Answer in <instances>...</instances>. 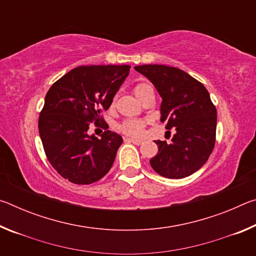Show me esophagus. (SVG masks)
I'll use <instances>...</instances> for the list:
<instances>
[{
	"label": "esophagus",
	"mask_w": 256,
	"mask_h": 256,
	"mask_svg": "<svg viewBox=\"0 0 256 256\" xmlns=\"http://www.w3.org/2000/svg\"><path fill=\"white\" fill-rule=\"evenodd\" d=\"M126 140L128 142H132V144H136V146H140L142 144V141L141 140H138V138H126Z\"/></svg>",
	"instance_id": "obj_1"
}]
</instances>
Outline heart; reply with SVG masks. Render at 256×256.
<instances>
[{
  "label": "heart",
  "instance_id": "heart-1",
  "mask_svg": "<svg viewBox=\"0 0 256 256\" xmlns=\"http://www.w3.org/2000/svg\"><path fill=\"white\" fill-rule=\"evenodd\" d=\"M152 89L149 84H138L134 88V94H136V98L140 100V99L144 96V94L148 92V90ZM146 124V120H124L123 123L120 124V131L126 134L128 136H141L142 132H144V126Z\"/></svg>",
  "mask_w": 256,
  "mask_h": 256
}]
</instances>
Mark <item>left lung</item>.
Listing matches in <instances>:
<instances>
[{"label":"left lung","mask_w":256,"mask_h":256,"mask_svg":"<svg viewBox=\"0 0 256 256\" xmlns=\"http://www.w3.org/2000/svg\"><path fill=\"white\" fill-rule=\"evenodd\" d=\"M134 70L157 89L162 102L160 120L175 128L170 144L154 141L158 154L150 159L154 172L167 178H184L200 170L214 150L216 110L201 82L177 68L146 64Z\"/></svg>","instance_id":"8db88e82"}]
</instances>
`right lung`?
I'll list each match as a JSON object with an SVG mask.
<instances>
[{
  "label": "right lung",
  "mask_w": 256,
  "mask_h": 256,
  "mask_svg": "<svg viewBox=\"0 0 256 256\" xmlns=\"http://www.w3.org/2000/svg\"><path fill=\"white\" fill-rule=\"evenodd\" d=\"M130 66H78L50 86L38 128L47 159L71 183L86 185L105 176L122 144L120 134L105 131L98 138L88 133L102 118L130 73Z\"/></svg>",
  "instance_id": "add662e5"
}]
</instances>
